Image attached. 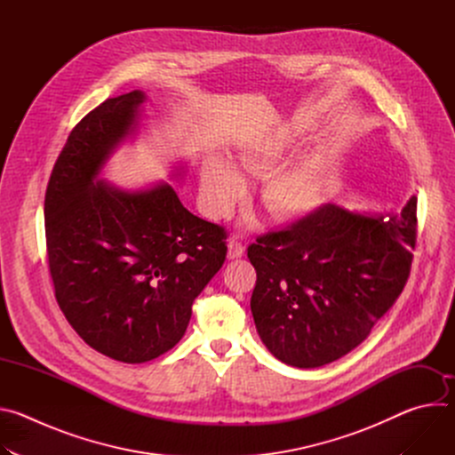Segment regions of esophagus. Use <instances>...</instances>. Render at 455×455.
I'll list each match as a JSON object with an SVG mask.
<instances>
[{"instance_id": "1", "label": "esophagus", "mask_w": 455, "mask_h": 455, "mask_svg": "<svg viewBox=\"0 0 455 455\" xmlns=\"http://www.w3.org/2000/svg\"><path fill=\"white\" fill-rule=\"evenodd\" d=\"M243 255H244V246H243L237 239H230V241H228L227 257L230 259V261H234V259H241Z\"/></svg>"}]
</instances>
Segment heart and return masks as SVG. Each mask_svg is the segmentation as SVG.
Listing matches in <instances>:
<instances>
[{"label": "heart", "mask_w": 455, "mask_h": 455, "mask_svg": "<svg viewBox=\"0 0 455 455\" xmlns=\"http://www.w3.org/2000/svg\"><path fill=\"white\" fill-rule=\"evenodd\" d=\"M307 127L293 125L283 132L251 142L232 155V164L221 156H209L200 172V196L211 218L228 216L244 196L243 172L257 174L272 169L288 151L306 140ZM235 166L232 168L231 165ZM331 171V156L318 149L270 171L261 187L265 209L283 221L311 214L323 200Z\"/></svg>", "instance_id": "obj_1"}]
</instances>
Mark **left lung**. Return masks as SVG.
<instances>
[{
  "instance_id": "left-lung-1",
  "label": "left lung",
  "mask_w": 455,
  "mask_h": 455,
  "mask_svg": "<svg viewBox=\"0 0 455 455\" xmlns=\"http://www.w3.org/2000/svg\"><path fill=\"white\" fill-rule=\"evenodd\" d=\"M416 198L400 211L351 212L323 205L281 232L257 237L250 307L255 330L281 362L331 363L371 333L409 279Z\"/></svg>"
}]
</instances>
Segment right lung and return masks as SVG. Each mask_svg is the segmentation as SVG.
Segmentation results:
<instances>
[{
  "instance_id": "1",
  "label": "right lung",
  "mask_w": 455,
  "mask_h": 455,
  "mask_svg": "<svg viewBox=\"0 0 455 455\" xmlns=\"http://www.w3.org/2000/svg\"><path fill=\"white\" fill-rule=\"evenodd\" d=\"M140 90L104 100L64 144L44 196L55 299L77 335L124 362L172 349L192 302L227 257L221 227L190 214L167 181L122 188L102 178L111 156L139 133ZM185 176L174 167L172 180Z\"/></svg>"
}]
</instances>
